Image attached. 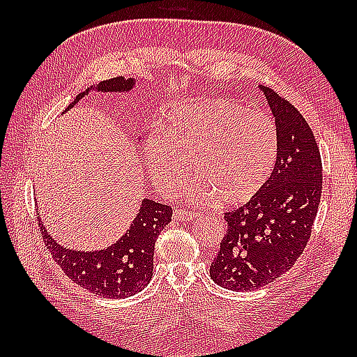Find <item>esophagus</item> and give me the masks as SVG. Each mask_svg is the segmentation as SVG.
I'll use <instances>...</instances> for the list:
<instances>
[{"label":"esophagus","instance_id":"esophagus-1","mask_svg":"<svg viewBox=\"0 0 357 357\" xmlns=\"http://www.w3.org/2000/svg\"><path fill=\"white\" fill-rule=\"evenodd\" d=\"M196 216L198 215L192 213V211H187V210H181V208L173 211L174 221H192V219H195Z\"/></svg>","mask_w":357,"mask_h":357}]
</instances>
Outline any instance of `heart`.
<instances>
[{
	"label": "heart",
	"mask_w": 357,
	"mask_h": 357,
	"mask_svg": "<svg viewBox=\"0 0 357 357\" xmlns=\"http://www.w3.org/2000/svg\"><path fill=\"white\" fill-rule=\"evenodd\" d=\"M278 147V128L267 113L206 98L169 110L162 135L149 136L144 156L162 192H179L192 164L195 204L219 198L224 206H242L267 184Z\"/></svg>",
	"instance_id": "1"
}]
</instances>
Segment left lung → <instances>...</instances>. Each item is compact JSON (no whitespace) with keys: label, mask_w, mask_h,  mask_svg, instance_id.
Segmentation results:
<instances>
[{"label":"left lung","mask_w":357,"mask_h":357,"mask_svg":"<svg viewBox=\"0 0 357 357\" xmlns=\"http://www.w3.org/2000/svg\"><path fill=\"white\" fill-rule=\"evenodd\" d=\"M278 128V156L267 184L245 206L227 211V233L210 276L233 291H252L291 268L312 236L322 193L319 147L305 118L259 86Z\"/></svg>","instance_id":"8db88e82"}]
</instances>
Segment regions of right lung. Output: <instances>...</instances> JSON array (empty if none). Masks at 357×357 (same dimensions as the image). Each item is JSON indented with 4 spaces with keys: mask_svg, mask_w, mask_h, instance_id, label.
<instances>
[{
    "mask_svg": "<svg viewBox=\"0 0 357 357\" xmlns=\"http://www.w3.org/2000/svg\"><path fill=\"white\" fill-rule=\"evenodd\" d=\"M135 84L133 78H110L96 84L98 92H128ZM79 93L67 107L72 109L81 98ZM172 221V207L151 199H144L130 229L123 234L116 244L100 252H77L64 248L50 238L41 219L38 227L43 234L44 244L49 248L53 259L63 268L73 282L101 298H128L139 293L146 287L153 273L155 242L164 227Z\"/></svg>",
    "mask_w": 357,
    "mask_h": 357,
    "instance_id": "add662e5",
    "label": "right lung"
}]
</instances>
